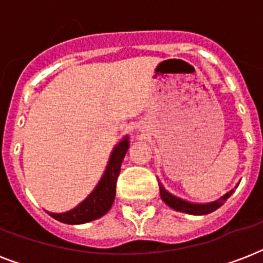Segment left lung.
<instances>
[{"label": "left lung", "instance_id": "left-lung-1", "mask_svg": "<svg viewBox=\"0 0 263 263\" xmlns=\"http://www.w3.org/2000/svg\"><path fill=\"white\" fill-rule=\"evenodd\" d=\"M158 185H160L161 199L164 200L169 208H172L176 212L187 213V214H192V216H204V214L214 212L218 208H221L225 200L228 199L229 196L232 195V192L235 191V190H231L225 195H222L217 200H213V202H208V203H194V202H188V200L181 199L179 196L171 194L168 190H165L164 184L160 183V180H158ZM237 185H239V183L236 184L235 188H237Z\"/></svg>", "mask_w": 263, "mask_h": 263}]
</instances>
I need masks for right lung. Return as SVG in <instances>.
Here are the masks:
<instances>
[{
  "label": "right lung",
  "instance_id": "1",
  "mask_svg": "<svg viewBox=\"0 0 263 263\" xmlns=\"http://www.w3.org/2000/svg\"><path fill=\"white\" fill-rule=\"evenodd\" d=\"M128 147H129V136L125 135L111 150L105 172L98 184L90 192V195L82 200L76 208L64 213L47 212V214L60 222L71 225L86 224L106 214L115 202L116 183H117V177L120 175L121 164L127 154Z\"/></svg>",
  "mask_w": 263,
  "mask_h": 263
}]
</instances>
